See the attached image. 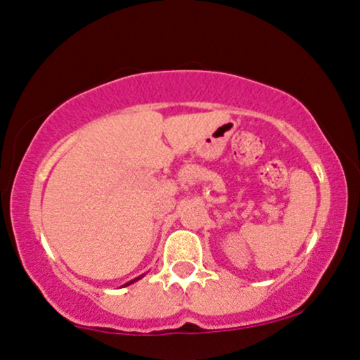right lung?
I'll list each match as a JSON object with an SVG mask.
<instances>
[{
    "label": "right lung",
    "mask_w": 360,
    "mask_h": 360,
    "mask_svg": "<svg viewBox=\"0 0 360 360\" xmlns=\"http://www.w3.org/2000/svg\"><path fill=\"white\" fill-rule=\"evenodd\" d=\"M134 281H135V279H134ZM134 281H130V283H134ZM130 283H127V284H130Z\"/></svg>",
    "instance_id": "right-lung-1"
}]
</instances>
